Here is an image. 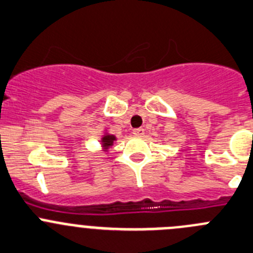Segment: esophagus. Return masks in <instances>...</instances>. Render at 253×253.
Wrapping results in <instances>:
<instances>
[{
    "label": "esophagus",
    "instance_id": "obj_1",
    "mask_svg": "<svg viewBox=\"0 0 253 253\" xmlns=\"http://www.w3.org/2000/svg\"><path fill=\"white\" fill-rule=\"evenodd\" d=\"M133 134L135 136H143L144 135V129L143 128H136L133 130Z\"/></svg>",
    "mask_w": 253,
    "mask_h": 253
}]
</instances>
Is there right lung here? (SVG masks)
<instances>
[{
	"label": "right lung",
	"instance_id": "1",
	"mask_svg": "<svg viewBox=\"0 0 253 253\" xmlns=\"http://www.w3.org/2000/svg\"><path fill=\"white\" fill-rule=\"evenodd\" d=\"M117 140V138H115V135H112V134H108L105 133L104 135H103L102 138V148L104 149L105 151L108 150V149L110 148V146H113V144H114V141Z\"/></svg>",
	"mask_w": 253,
	"mask_h": 253
}]
</instances>
